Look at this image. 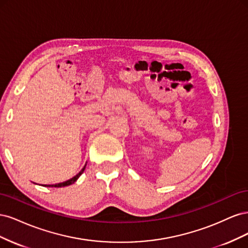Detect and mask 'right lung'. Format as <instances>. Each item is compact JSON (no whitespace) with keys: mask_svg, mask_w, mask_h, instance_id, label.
I'll list each match as a JSON object with an SVG mask.
<instances>
[{"mask_svg":"<svg viewBox=\"0 0 248 248\" xmlns=\"http://www.w3.org/2000/svg\"><path fill=\"white\" fill-rule=\"evenodd\" d=\"M86 166H87V164H85V167L82 168V170L78 172V175H76L74 177H72V178H71V179H69V180H67V181H65V182H62V183H57V184H51V185H43V186H46V187H64V186L71 185V184H73L74 182H76L77 180L79 178V176L82 174V172H84V170H85V169H86Z\"/></svg>","mask_w":248,"mask_h":248,"instance_id":"right-lung-1","label":"right lung"}]
</instances>
